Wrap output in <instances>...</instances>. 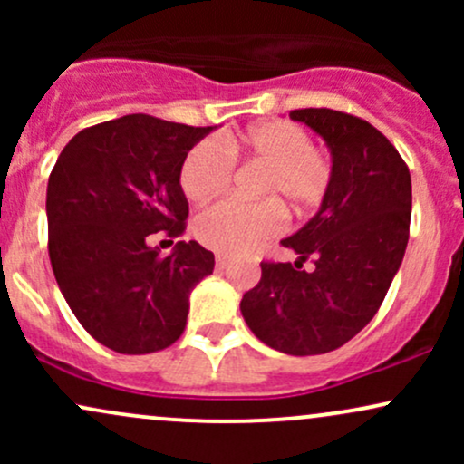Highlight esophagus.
Masks as SVG:
<instances>
[{
    "mask_svg": "<svg viewBox=\"0 0 464 464\" xmlns=\"http://www.w3.org/2000/svg\"><path fill=\"white\" fill-rule=\"evenodd\" d=\"M228 264H231V259H228L227 255H218V257H216V268L218 270H227Z\"/></svg>",
    "mask_w": 464,
    "mask_h": 464,
    "instance_id": "esophagus-1",
    "label": "esophagus"
}]
</instances>
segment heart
<instances>
[{
    "label": "heart",
    "instance_id": "b5f03b06",
    "mask_svg": "<svg viewBox=\"0 0 464 464\" xmlns=\"http://www.w3.org/2000/svg\"><path fill=\"white\" fill-rule=\"evenodd\" d=\"M236 159L262 163L259 202L222 200L198 216L194 233L207 248L239 255L270 239L284 227V209L305 216L324 200L334 180L332 154L312 146V137L295 121H262L222 141L202 140L185 157L180 188L191 202L225 194Z\"/></svg>",
    "mask_w": 464,
    "mask_h": 464
}]
</instances>
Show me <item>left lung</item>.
Here are the masks:
<instances>
[{"instance_id": "8db88e82", "label": "left lung", "mask_w": 464, "mask_h": 464, "mask_svg": "<svg viewBox=\"0 0 464 464\" xmlns=\"http://www.w3.org/2000/svg\"><path fill=\"white\" fill-rule=\"evenodd\" d=\"M290 117L327 141L334 180L318 214L284 246L299 262H262L239 310L250 332L287 355L343 347L380 310L410 236L412 183L397 148L369 121L334 109ZM312 261L314 268L303 271Z\"/></svg>"}]
</instances>
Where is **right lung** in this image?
<instances>
[{
  "instance_id": "1",
  "label": "right lung",
  "mask_w": 464,
  "mask_h": 464,
  "mask_svg": "<svg viewBox=\"0 0 464 464\" xmlns=\"http://www.w3.org/2000/svg\"><path fill=\"white\" fill-rule=\"evenodd\" d=\"M214 126L124 115L80 130L47 180V248L56 284L80 324L126 355L168 349L183 334L189 292L214 273V253L180 237L189 205L185 157Z\"/></svg>"
}]
</instances>
